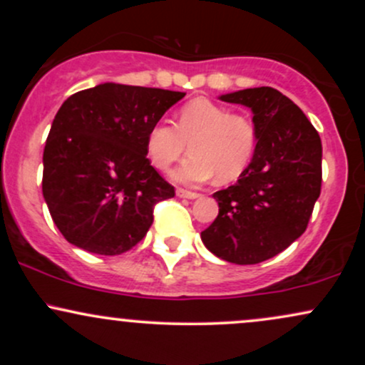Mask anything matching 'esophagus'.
Instances as JSON below:
<instances>
[{
	"label": "esophagus",
	"instance_id": "34e87169",
	"mask_svg": "<svg viewBox=\"0 0 365 365\" xmlns=\"http://www.w3.org/2000/svg\"><path fill=\"white\" fill-rule=\"evenodd\" d=\"M177 195L183 197V199H197V197H200V194H197V192H192V190H187V188H178Z\"/></svg>",
	"mask_w": 365,
	"mask_h": 365
}]
</instances>
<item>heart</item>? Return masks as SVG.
<instances>
[{
    "label": "heart",
    "instance_id": "1",
    "mask_svg": "<svg viewBox=\"0 0 365 365\" xmlns=\"http://www.w3.org/2000/svg\"><path fill=\"white\" fill-rule=\"evenodd\" d=\"M190 142L192 156L173 171L178 182L200 183L216 178L237 180L252 161L257 145L254 121L242 113H230L206 98L183 104L177 125L158 121L145 137L149 161L158 170H166L185 154Z\"/></svg>",
    "mask_w": 365,
    "mask_h": 365
}]
</instances>
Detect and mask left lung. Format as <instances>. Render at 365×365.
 Instances as JSON below:
<instances>
[{
  "label": "left lung",
  "instance_id": "8db88e82",
  "mask_svg": "<svg viewBox=\"0 0 365 365\" xmlns=\"http://www.w3.org/2000/svg\"><path fill=\"white\" fill-rule=\"evenodd\" d=\"M220 99L252 110L257 145L235 185L212 194L220 212L200 238L223 261L257 264L283 252L307 228L321 194V137L304 111L273 87Z\"/></svg>",
  "mask_w": 365,
  "mask_h": 365
}]
</instances>
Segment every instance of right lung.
Wrapping results in <instances>:
<instances>
[{
	"label": "right lung",
	"instance_id": "right-lung-1",
	"mask_svg": "<svg viewBox=\"0 0 365 365\" xmlns=\"http://www.w3.org/2000/svg\"><path fill=\"white\" fill-rule=\"evenodd\" d=\"M183 96L106 82L61 104L43 154V195L70 244L118 255L145 237L154 206L175 197L150 166L145 137Z\"/></svg>",
	"mask_w": 365,
	"mask_h": 365
}]
</instances>
